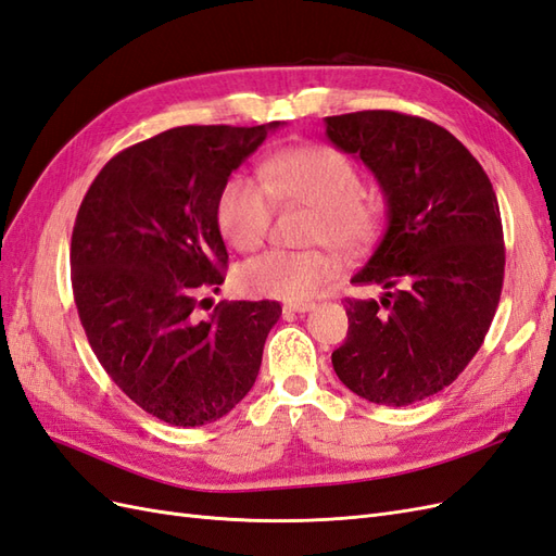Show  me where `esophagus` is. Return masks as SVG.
Masks as SVG:
<instances>
[{
    "label": "esophagus",
    "mask_w": 556,
    "mask_h": 556,
    "mask_svg": "<svg viewBox=\"0 0 556 556\" xmlns=\"http://www.w3.org/2000/svg\"><path fill=\"white\" fill-rule=\"evenodd\" d=\"M309 309H314L312 300H305V303H287V305H283V312H295V314H305Z\"/></svg>",
    "instance_id": "esophagus-1"
}]
</instances>
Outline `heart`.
Instances as JSON below:
<instances>
[{
	"instance_id": "obj_1",
	"label": "heart",
	"mask_w": 556,
	"mask_h": 556,
	"mask_svg": "<svg viewBox=\"0 0 556 556\" xmlns=\"http://www.w3.org/2000/svg\"><path fill=\"white\" fill-rule=\"evenodd\" d=\"M361 193V172L344 153L324 144L293 147L267 157L263 181L244 172L228 177L216 198V224L228 244L253 251L273 226L275 200L298 202L316 210L309 242L356 253L379 230L377 204ZM338 273L340 261L328 249H269L237 269V281L249 295L303 303Z\"/></svg>"
}]
</instances>
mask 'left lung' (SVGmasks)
I'll return each instance as SVG.
<instances>
[{"mask_svg":"<svg viewBox=\"0 0 556 556\" xmlns=\"http://www.w3.org/2000/svg\"><path fill=\"white\" fill-rule=\"evenodd\" d=\"M326 135L382 188L389 224L346 298L349 332L332 352L340 382L403 407L450 387L494 321L505 273L501 210L482 165L452 132L399 111L328 116Z\"/></svg>","mask_w":556,"mask_h":556,"instance_id":"left-lung-1","label":"left lung"}]
</instances>
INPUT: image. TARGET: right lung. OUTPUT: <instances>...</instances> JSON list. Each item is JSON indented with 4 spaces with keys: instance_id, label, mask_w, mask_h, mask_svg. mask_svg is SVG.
Instances as JSON below:
<instances>
[{
    "instance_id": "right-lung-1",
    "label": "right lung",
    "mask_w": 556,
    "mask_h": 556,
    "mask_svg": "<svg viewBox=\"0 0 556 556\" xmlns=\"http://www.w3.org/2000/svg\"><path fill=\"white\" fill-rule=\"evenodd\" d=\"M275 128L279 121L165 130L111 157L78 207V319L106 375L165 424L226 417L258 377L279 303H218L207 321L195 309L226 279L218 190Z\"/></svg>"
}]
</instances>
